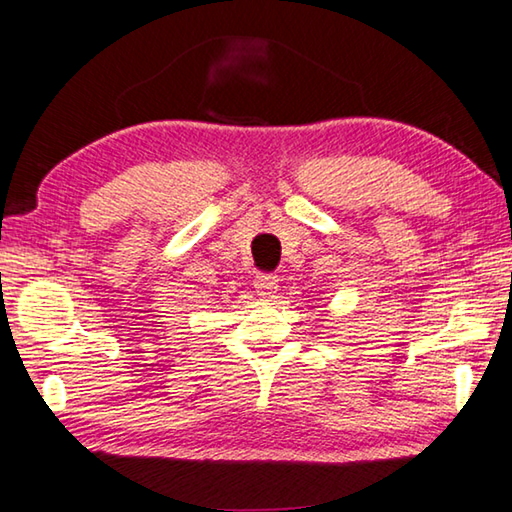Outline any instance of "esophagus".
I'll return each instance as SVG.
<instances>
[{
    "instance_id": "obj_1",
    "label": "esophagus",
    "mask_w": 512,
    "mask_h": 512,
    "mask_svg": "<svg viewBox=\"0 0 512 512\" xmlns=\"http://www.w3.org/2000/svg\"><path fill=\"white\" fill-rule=\"evenodd\" d=\"M255 289H257L259 296L273 298V293L277 291V275H273V273H259L255 277Z\"/></svg>"
}]
</instances>
